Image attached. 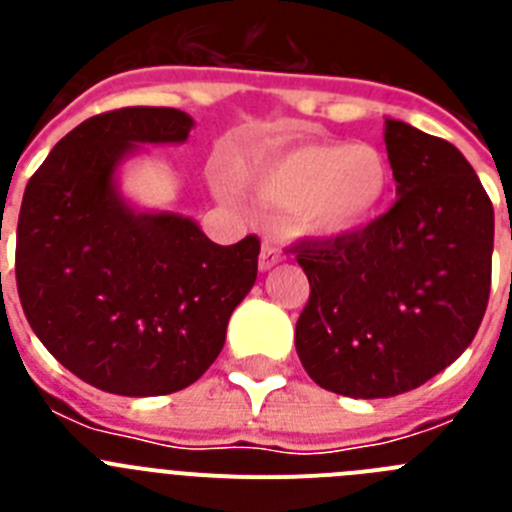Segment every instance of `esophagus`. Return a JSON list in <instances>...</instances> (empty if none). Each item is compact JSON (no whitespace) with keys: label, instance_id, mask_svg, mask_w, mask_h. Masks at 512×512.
<instances>
[{"label":"esophagus","instance_id":"obj_1","mask_svg":"<svg viewBox=\"0 0 512 512\" xmlns=\"http://www.w3.org/2000/svg\"><path fill=\"white\" fill-rule=\"evenodd\" d=\"M282 259H284L282 251H279V248L274 246V243L266 241L264 246H261V253H259V269L261 271H269L271 266H277Z\"/></svg>","mask_w":512,"mask_h":512}]
</instances>
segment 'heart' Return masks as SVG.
I'll use <instances>...</instances> for the list:
<instances>
[{"label": "heart", "mask_w": 512, "mask_h": 512, "mask_svg": "<svg viewBox=\"0 0 512 512\" xmlns=\"http://www.w3.org/2000/svg\"><path fill=\"white\" fill-rule=\"evenodd\" d=\"M253 192L315 235L359 233L382 212L392 192L384 153L366 143L305 140L271 153L253 174Z\"/></svg>", "instance_id": "b5f03b06"}]
</instances>
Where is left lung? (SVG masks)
Instances as JSON below:
<instances>
[{
	"label": "left lung",
	"mask_w": 512,
	"mask_h": 512,
	"mask_svg": "<svg viewBox=\"0 0 512 512\" xmlns=\"http://www.w3.org/2000/svg\"><path fill=\"white\" fill-rule=\"evenodd\" d=\"M397 202L364 230L289 248L310 282L295 328L305 372L346 397L425 384L477 336L492 282L495 212L449 140L384 120Z\"/></svg>",
	"instance_id": "left-lung-1"
}]
</instances>
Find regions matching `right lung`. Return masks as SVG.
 Returning a JSON list of instances; mask_svg holds the SVG:
<instances>
[{"mask_svg":"<svg viewBox=\"0 0 512 512\" xmlns=\"http://www.w3.org/2000/svg\"><path fill=\"white\" fill-rule=\"evenodd\" d=\"M192 117L122 107L76 125L30 176L17 220L22 310L48 351L97 390L171 395L223 351L261 241L217 246L174 212H135L115 171L135 143H184Z\"/></svg>","mask_w":512,"mask_h":512,"instance_id":"obj_1","label":"right lung"}]
</instances>
